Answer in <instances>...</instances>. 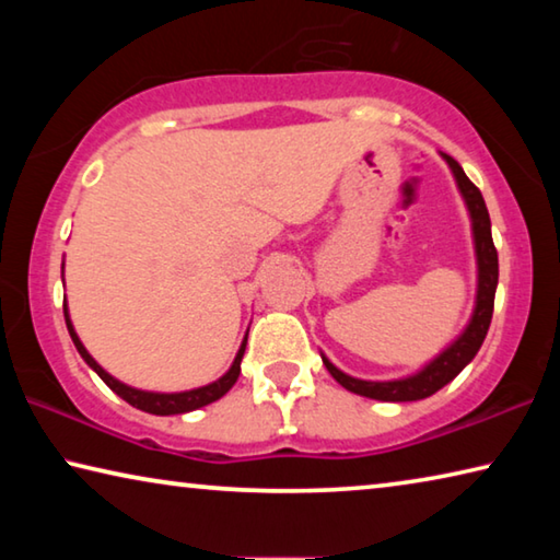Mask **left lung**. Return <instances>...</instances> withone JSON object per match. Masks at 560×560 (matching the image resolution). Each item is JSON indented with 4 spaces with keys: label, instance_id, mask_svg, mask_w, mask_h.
Returning a JSON list of instances; mask_svg holds the SVG:
<instances>
[{
    "label": "left lung",
    "instance_id": "1",
    "mask_svg": "<svg viewBox=\"0 0 560 560\" xmlns=\"http://www.w3.org/2000/svg\"><path fill=\"white\" fill-rule=\"evenodd\" d=\"M444 160H447L454 177H457L464 202H467L469 214H471L474 244H477V264H479L477 308H474V316L469 320L467 330H464V334L454 340V343L444 350L440 358H434L422 373L405 377V381H390V383L358 381V377L340 373L330 360L324 358V365L328 368V373L334 375L346 390L355 395H365V397H373V400H385V402H412V400H422V397H430L462 373V368L477 355V350L487 338L491 314H494V293L499 283V257H497L494 240H491V220H489L485 197H481L479 187L464 175V170L457 160L450 155H444Z\"/></svg>",
    "mask_w": 560,
    "mask_h": 560
}]
</instances>
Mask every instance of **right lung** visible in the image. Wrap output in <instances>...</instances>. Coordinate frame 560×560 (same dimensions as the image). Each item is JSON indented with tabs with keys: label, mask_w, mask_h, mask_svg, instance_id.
Wrapping results in <instances>:
<instances>
[{
	"label": "right lung",
	"mask_w": 560,
	"mask_h": 560,
	"mask_svg": "<svg viewBox=\"0 0 560 560\" xmlns=\"http://www.w3.org/2000/svg\"><path fill=\"white\" fill-rule=\"evenodd\" d=\"M63 316H66V328H69V334H71V340H73L75 350H79L81 358L86 360V363L93 368V371H96V373L101 375V381L106 383L113 393L120 395L122 400L130 402L132 407H138V410L150 412V415H183V412H189V410H197V407H205V405H210V402H214V400H220L222 395L230 393V387L236 383V377H240V373H242L240 365H242V355H244V348H246V338H244V343H242V348H240V353H236V358H234L230 373L222 375L220 381H214L212 385L197 387V390H189V393H170V395H167V393H145V390H136V387H128V385L118 383L116 377H110V375H108L106 371H103V368L96 363V360H93V358L89 355V350L83 348V343L79 340V336H75V330H73V326H71L69 311H66V303H63Z\"/></svg>",
	"instance_id": "right-lung-1"
}]
</instances>
